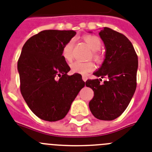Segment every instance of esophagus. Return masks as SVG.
Here are the masks:
<instances>
[{
	"instance_id": "34e87169",
	"label": "esophagus",
	"mask_w": 152,
	"mask_h": 152,
	"mask_svg": "<svg viewBox=\"0 0 152 152\" xmlns=\"http://www.w3.org/2000/svg\"><path fill=\"white\" fill-rule=\"evenodd\" d=\"M82 79H83V81H87V76H85V75H83V76H82Z\"/></svg>"
}]
</instances>
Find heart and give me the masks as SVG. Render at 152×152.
<instances>
[{"label":"heart","mask_w":152,"mask_h":152,"mask_svg":"<svg viewBox=\"0 0 152 152\" xmlns=\"http://www.w3.org/2000/svg\"><path fill=\"white\" fill-rule=\"evenodd\" d=\"M83 39L87 44V45L90 47V48L93 50L92 56L94 58H95L96 60H99L101 58V55L97 50L102 48V40L98 37L94 35L84 36ZM73 47L74 40L71 39L64 45L62 50H61V55L63 57V58L68 62H71L73 58ZM70 68H71V71L74 73L87 74L91 72L94 69V64L91 61H76L71 64Z\"/></svg>","instance_id":"heart-1"}]
</instances>
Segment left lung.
<instances>
[{"label": "left lung", "mask_w": 152, "mask_h": 152, "mask_svg": "<svg viewBox=\"0 0 152 152\" xmlns=\"http://www.w3.org/2000/svg\"><path fill=\"white\" fill-rule=\"evenodd\" d=\"M99 35L106 49L102 67L94 75L102 79L87 80L86 86L94 91L89 107L94 116L101 120H113L126 110L137 87L138 58L132 43L126 36L104 27Z\"/></svg>", "instance_id": "left-lung-1"}]
</instances>
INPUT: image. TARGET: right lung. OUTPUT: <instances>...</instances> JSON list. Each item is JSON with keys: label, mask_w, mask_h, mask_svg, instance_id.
<instances>
[{"label": "right lung", "mask_w": 152, "mask_h": 152, "mask_svg": "<svg viewBox=\"0 0 152 152\" xmlns=\"http://www.w3.org/2000/svg\"><path fill=\"white\" fill-rule=\"evenodd\" d=\"M73 30H43L23 45L18 61L20 91L32 112L43 120L63 119L85 86L81 75L68 76L70 67L61 55Z\"/></svg>", "instance_id": "obj_1"}]
</instances>
